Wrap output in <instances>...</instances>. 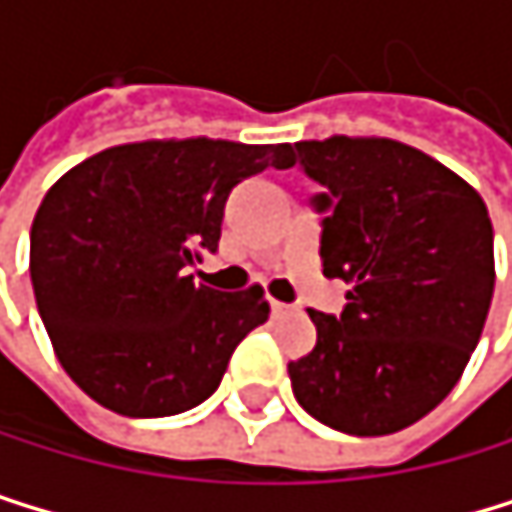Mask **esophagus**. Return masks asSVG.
<instances>
[{
  "instance_id": "34e87169",
  "label": "esophagus",
  "mask_w": 512,
  "mask_h": 512,
  "mask_svg": "<svg viewBox=\"0 0 512 512\" xmlns=\"http://www.w3.org/2000/svg\"><path fill=\"white\" fill-rule=\"evenodd\" d=\"M270 310H273V316H285V313H291L294 307H291V304H282V301H270Z\"/></svg>"
}]
</instances>
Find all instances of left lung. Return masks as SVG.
I'll list each match as a JSON object with an SVG mask.
<instances>
[{
    "label": "left lung",
    "instance_id": "1",
    "mask_svg": "<svg viewBox=\"0 0 512 512\" xmlns=\"http://www.w3.org/2000/svg\"><path fill=\"white\" fill-rule=\"evenodd\" d=\"M322 218V273L350 285L341 316L307 310L316 347L288 362L307 415L350 436L421 421L464 375L495 291L482 196L387 137L294 144Z\"/></svg>",
    "mask_w": 512,
    "mask_h": 512
}]
</instances>
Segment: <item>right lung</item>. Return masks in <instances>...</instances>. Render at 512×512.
<instances>
[{
    "instance_id": "right-lung-1",
    "label": "right lung",
    "mask_w": 512,
    "mask_h": 512,
    "mask_svg": "<svg viewBox=\"0 0 512 512\" xmlns=\"http://www.w3.org/2000/svg\"><path fill=\"white\" fill-rule=\"evenodd\" d=\"M291 168V144L141 141L57 181L30 230L36 307L67 375L125 418H168L218 390L270 316L264 291H218L190 273L221 239L236 184Z\"/></svg>"
}]
</instances>
